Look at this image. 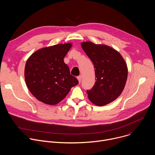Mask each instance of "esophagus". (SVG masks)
Here are the masks:
<instances>
[{"label": "esophagus", "mask_w": 155, "mask_h": 155, "mask_svg": "<svg viewBox=\"0 0 155 155\" xmlns=\"http://www.w3.org/2000/svg\"><path fill=\"white\" fill-rule=\"evenodd\" d=\"M81 78H82L81 75H79V76H78V77H77V79L78 80V81H79V83H81Z\"/></svg>", "instance_id": "obj_1"}]
</instances>
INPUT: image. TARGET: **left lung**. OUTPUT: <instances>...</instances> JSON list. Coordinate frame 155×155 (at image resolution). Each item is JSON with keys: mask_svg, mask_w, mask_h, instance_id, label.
Wrapping results in <instances>:
<instances>
[{"mask_svg": "<svg viewBox=\"0 0 155 155\" xmlns=\"http://www.w3.org/2000/svg\"><path fill=\"white\" fill-rule=\"evenodd\" d=\"M81 47L94 64V85L87 90L88 98L95 105L103 106L115 101L121 94L127 77V65L115 50L90 41Z\"/></svg>", "mask_w": 155, "mask_h": 155, "instance_id": "1", "label": "left lung"}]
</instances>
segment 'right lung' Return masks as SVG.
<instances>
[{
  "label": "right lung",
  "instance_id": "obj_1",
  "mask_svg": "<svg viewBox=\"0 0 155 155\" xmlns=\"http://www.w3.org/2000/svg\"><path fill=\"white\" fill-rule=\"evenodd\" d=\"M71 47L69 43L43 48L28 59L25 71L26 83L38 101L49 105L57 104L78 83L64 62Z\"/></svg>",
  "mask_w": 155,
  "mask_h": 155
}]
</instances>
